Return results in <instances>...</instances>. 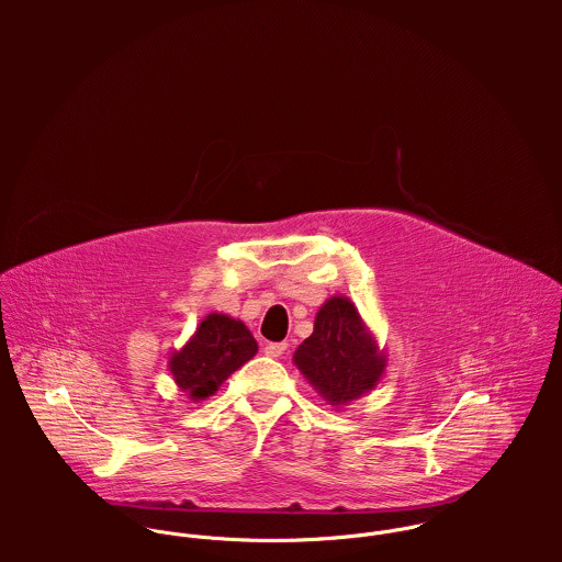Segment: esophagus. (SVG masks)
<instances>
[{"mask_svg": "<svg viewBox=\"0 0 562 562\" xmlns=\"http://www.w3.org/2000/svg\"><path fill=\"white\" fill-rule=\"evenodd\" d=\"M285 350H288V341H277V344H266V346H263V352H266L268 357H272V359L281 357Z\"/></svg>", "mask_w": 562, "mask_h": 562, "instance_id": "obj_1", "label": "esophagus"}]
</instances>
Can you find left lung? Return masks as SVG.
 Here are the masks:
<instances>
[{
    "label": "left lung",
    "instance_id": "8db88e82",
    "mask_svg": "<svg viewBox=\"0 0 562 562\" xmlns=\"http://www.w3.org/2000/svg\"><path fill=\"white\" fill-rule=\"evenodd\" d=\"M294 366L330 406H346L374 390L387 368L385 348L348 296L324 301L314 333L294 350Z\"/></svg>",
    "mask_w": 562,
    "mask_h": 562
}]
</instances>
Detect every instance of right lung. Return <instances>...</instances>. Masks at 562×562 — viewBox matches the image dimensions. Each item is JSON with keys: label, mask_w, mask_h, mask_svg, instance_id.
Masks as SVG:
<instances>
[{"label": "right lung", "mask_w": 562, "mask_h": 562, "mask_svg": "<svg viewBox=\"0 0 562 562\" xmlns=\"http://www.w3.org/2000/svg\"><path fill=\"white\" fill-rule=\"evenodd\" d=\"M255 355L257 341L246 324L214 312L201 321L181 348L168 355V370L190 401L203 402Z\"/></svg>", "instance_id": "right-lung-1"}]
</instances>
